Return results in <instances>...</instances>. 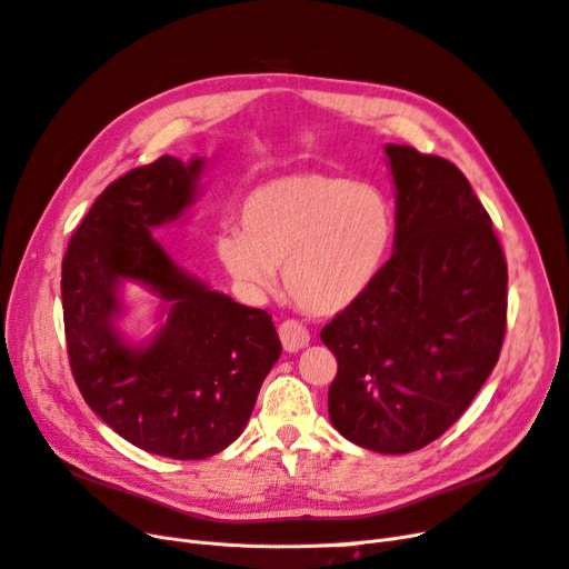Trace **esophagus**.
Masks as SVG:
<instances>
[{
    "mask_svg": "<svg viewBox=\"0 0 569 569\" xmlns=\"http://www.w3.org/2000/svg\"><path fill=\"white\" fill-rule=\"evenodd\" d=\"M278 333H280V340H282V348L287 352H297V350H301L310 343V331L297 320H284L280 325Z\"/></svg>",
    "mask_w": 569,
    "mask_h": 569,
    "instance_id": "34e87169",
    "label": "esophagus"
}]
</instances>
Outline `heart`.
Returning a JSON list of instances; mask_svg holds the SVG:
<instances>
[{"instance_id":"b5f03b06","label":"heart","mask_w":569,"mask_h":569,"mask_svg":"<svg viewBox=\"0 0 569 569\" xmlns=\"http://www.w3.org/2000/svg\"><path fill=\"white\" fill-rule=\"evenodd\" d=\"M240 229L217 238L229 276L249 293L276 287L282 268L291 301L333 315L371 289L397 233L392 200L373 184L329 172L266 181L240 208Z\"/></svg>"}]
</instances>
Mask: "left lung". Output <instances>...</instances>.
Instances as JSON below:
<instances>
[{
  "label": "left lung",
  "mask_w": 569,
  "mask_h": 569,
  "mask_svg": "<svg viewBox=\"0 0 569 569\" xmlns=\"http://www.w3.org/2000/svg\"><path fill=\"white\" fill-rule=\"evenodd\" d=\"M397 187L395 254L322 329L338 371L329 418L352 443L413 452L456 422L507 333V259L458 166L385 147Z\"/></svg>",
  "instance_id": "obj_1"
}]
</instances>
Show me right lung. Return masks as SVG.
Wrapping results in <instances>:
<instances>
[{"mask_svg": "<svg viewBox=\"0 0 569 569\" xmlns=\"http://www.w3.org/2000/svg\"><path fill=\"white\" fill-rule=\"evenodd\" d=\"M202 163L161 156L113 179L70 238L60 280L81 397L126 441L172 460H206L231 446L282 352L266 310L210 291L151 238L191 206ZM123 279L151 286L169 303V320L147 349H128L112 329Z\"/></svg>", "mask_w": 569, "mask_h": 569, "instance_id": "right-lung-1", "label": "right lung"}]
</instances>
